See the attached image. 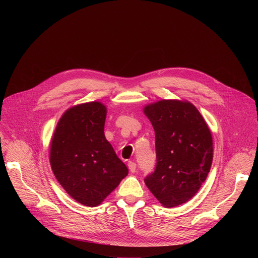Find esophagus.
I'll list each match as a JSON object with an SVG mask.
<instances>
[{"label": "esophagus", "instance_id": "1", "mask_svg": "<svg viewBox=\"0 0 258 258\" xmlns=\"http://www.w3.org/2000/svg\"><path fill=\"white\" fill-rule=\"evenodd\" d=\"M127 166H128V169H130L131 172H136V170H137V164L135 163V162L130 161L128 163H127Z\"/></svg>", "mask_w": 258, "mask_h": 258}]
</instances>
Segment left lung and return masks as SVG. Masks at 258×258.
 I'll return each mask as SVG.
<instances>
[{"label":"left lung","instance_id":"obj_1","mask_svg":"<svg viewBox=\"0 0 258 258\" xmlns=\"http://www.w3.org/2000/svg\"><path fill=\"white\" fill-rule=\"evenodd\" d=\"M155 130L157 163L144 182L162 205L170 208L190 200L210 171L211 133L190 102L162 100L145 106Z\"/></svg>","mask_w":258,"mask_h":258}]
</instances>
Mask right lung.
I'll return each instance as SVG.
<instances>
[{"instance_id": "1", "label": "right lung", "mask_w": 258, "mask_h": 258, "mask_svg": "<svg viewBox=\"0 0 258 258\" xmlns=\"http://www.w3.org/2000/svg\"><path fill=\"white\" fill-rule=\"evenodd\" d=\"M106 108L88 102L68 110L54 132L50 163L54 175L75 201L99 205L128 169L104 136Z\"/></svg>"}]
</instances>
